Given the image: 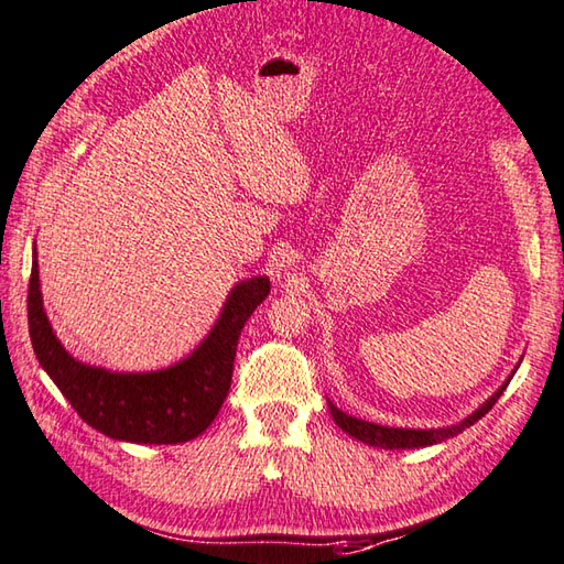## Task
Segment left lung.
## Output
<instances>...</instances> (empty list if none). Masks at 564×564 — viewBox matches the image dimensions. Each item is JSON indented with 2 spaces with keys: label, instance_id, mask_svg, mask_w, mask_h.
<instances>
[{
  "label": "left lung",
  "instance_id": "1",
  "mask_svg": "<svg viewBox=\"0 0 564 564\" xmlns=\"http://www.w3.org/2000/svg\"><path fill=\"white\" fill-rule=\"evenodd\" d=\"M520 366V364H518ZM516 366V370H518ZM513 370V373H516ZM513 373L508 376V380L498 388L491 398H488L479 410H474L469 417H464L462 422L449 424V427H440V430H402V427H382V424L376 422H366L358 417H350L344 410H338L332 400H328V410H332L334 422L341 427L348 437H356L358 442L370 444V447H380V449H420V447H432V444H440L449 437H456V434L464 432L466 427H471L474 422H479L484 414L496 405V400L503 395V390L508 382H511Z\"/></svg>",
  "mask_w": 564,
  "mask_h": 564
}]
</instances>
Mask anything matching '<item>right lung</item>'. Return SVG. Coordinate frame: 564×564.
Segmentation results:
<instances>
[{
	"mask_svg": "<svg viewBox=\"0 0 564 564\" xmlns=\"http://www.w3.org/2000/svg\"><path fill=\"white\" fill-rule=\"evenodd\" d=\"M270 294V280L232 286L214 328L178 364L147 373H115L73 358L53 334L44 312L34 248L29 280V334L41 368L73 410L105 437L132 444H182L196 440L226 400L242 326Z\"/></svg>",
	"mask_w": 564,
	"mask_h": 564,
	"instance_id": "1",
	"label": "right lung"
}]
</instances>
